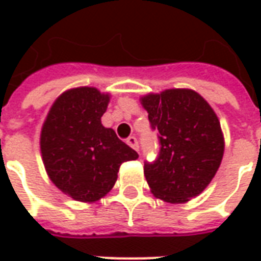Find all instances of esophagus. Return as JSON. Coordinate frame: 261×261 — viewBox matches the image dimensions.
I'll list each match as a JSON object with an SVG mask.
<instances>
[{
    "instance_id": "esophagus-1",
    "label": "esophagus",
    "mask_w": 261,
    "mask_h": 261,
    "mask_svg": "<svg viewBox=\"0 0 261 261\" xmlns=\"http://www.w3.org/2000/svg\"><path fill=\"white\" fill-rule=\"evenodd\" d=\"M127 144H128V145H130L133 149H136L137 152L140 151V145H138V141H137V138L134 136L128 137V138H127Z\"/></svg>"
}]
</instances>
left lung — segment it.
I'll return each instance as SVG.
<instances>
[{
	"instance_id": "obj_1",
	"label": "left lung",
	"mask_w": 261,
	"mask_h": 261,
	"mask_svg": "<svg viewBox=\"0 0 261 261\" xmlns=\"http://www.w3.org/2000/svg\"><path fill=\"white\" fill-rule=\"evenodd\" d=\"M152 130L159 131L158 158L144 165L155 197L172 204L204 192L224 156V136L217 114L192 89H166L141 97Z\"/></svg>"
}]
</instances>
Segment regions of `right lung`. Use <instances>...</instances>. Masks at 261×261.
I'll return each instance as SVG.
<instances>
[{
    "instance_id": "1",
    "label": "right lung",
    "mask_w": 261,
    "mask_h": 261,
    "mask_svg": "<svg viewBox=\"0 0 261 261\" xmlns=\"http://www.w3.org/2000/svg\"><path fill=\"white\" fill-rule=\"evenodd\" d=\"M110 95L81 86L61 93L40 134V151L50 180L75 201L93 202L117 180L120 165L138 153L103 127Z\"/></svg>"
}]
</instances>
